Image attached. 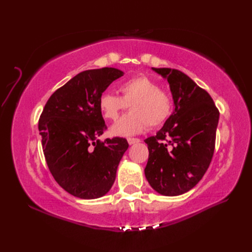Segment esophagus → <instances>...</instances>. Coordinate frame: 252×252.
<instances>
[{
    "label": "esophagus",
    "instance_id": "obj_1",
    "mask_svg": "<svg viewBox=\"0 0 252 252\" xmlns=\"http://www.w3.org/2000/svg\"><path fill=\"white\" fill-rule=\"evenodd\" d=\"M127 141H128L129 145H132V144H135V143H139L140 142V140L136 139V138H128Z\"/></svg>",
    "mask_w": 252,
    "mask_h": 252
}]
</instances>
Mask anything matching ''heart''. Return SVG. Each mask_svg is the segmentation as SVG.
Wrapping results in <instances>:
<instances>
[{
  "instance_id": "obj_1",
  "label": "heart",
  "mask_w": 252,
  "mask_h": 252,
  "mask_svg": "<svg viewBox=\"0 0 252 252\" xmlns=\"http://www.w3.org/2000/svg\"><path fill=\"white\" fill-rule=\"evenodd\" d=\"M121 96L105 91L98 97V109L107 120H116L128 106L130 112L111 126V133L130 136L141 133L146 126L161 125L169 118L173 108L172 97L159 89L158 84L148 77H135L120 84Z\"/></svg>"
}]
</instances>
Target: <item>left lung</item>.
<instances>
[{
  "mask_svg": "<svg viewBox=\"0 0 252 252\" xmlns=\"http://www.w3.org/2000/svg\"><path fill=\"white\" fill-rule=\"evenodd\" d=\"M152 70L168 81L174 110L162 129L145 140L149 150L145 177L159 194L180 195L208 169L220 112L207 91L185 73L170 68Z\"/></svg>",
  "mask_w": 252,
  "mask_h": 252,
  "instance_id": "1",
  "label": "left lung"
}]
</instances>
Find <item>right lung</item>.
I'll use <instances>...</instances> for the list:
<instances>
[{
  "mask_svg": "<svg viewBox=\"0 0 252 252\" xmlns=\"http://www.w3.org/2000/svg\"><path fill=\"white\" fill-rule=\"evenodd\" d=\"M124 74L117 68L82 71L51 94L39 120L48 168L68 193L93 200L107 193L128 148L123 138L97 136L106 128L98 97Z\"/></svg>",
  "mask_w": 252,
  "mask_h": 252,
  "instance_id": "1",
  "label": "right lung"
}]
</instances>
